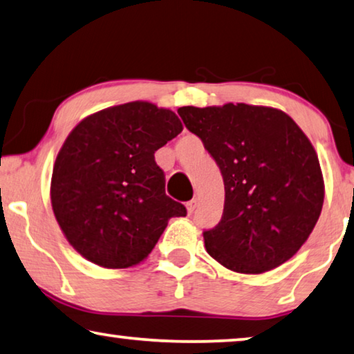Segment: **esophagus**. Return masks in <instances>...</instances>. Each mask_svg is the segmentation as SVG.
Listing matches in <instances>:
<instances>
[{
  "label": "esophagus",
  "mask_w": 354,
  "mask_h": 354,
  "mask_svg": "<svg viewBox=\"0 0 354 354\" xmlns=\"http://www.w3.org/2000/svg\"><path fill=\"white\" fill-rule=\"evenodd\" d=\"M196 207H197V198H192V201H189L186 203V208H187L189 213H192L194 210H196Z\"/></svg>",
  "instance_id": "esophagus-1"
}]
</instances>
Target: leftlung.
I'll list each match as a JSON object with an SVG mask.
<instances>
[{
    "label": "left lung",
    "instance_id": "obj_1",
    "mask_svg": "<svg viewBox=\"0 0 354 354\" xmlns=\"http://www.w3.org/2000/svg\"><path fill=\"white\" fill-rule=\"evenodd\" d=\"M178 113L225 183L221 220L203 231L207 252L243 274L270 271L295 255L324 202L319 160L305 133L271 107L187 106Z\"/></svg>",
    "mask_w": 354,
    "mask_h": 354
}]
</instances>
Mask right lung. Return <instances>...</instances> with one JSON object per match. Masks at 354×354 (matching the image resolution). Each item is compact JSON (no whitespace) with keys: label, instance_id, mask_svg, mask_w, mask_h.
<instances>
[{"label":"right lung","instance_id":"right-lung-1","mask_svg":"<svg viewBox=\"0 0 354 354\" xmlns=\"http://www.w3.org/2000/svg\"><path fill=\"white\" fill-rule=\"evenodd\" d=\"M183 131L175 112L128 102L84 118L57 153L54 215L80 255L99 266L129 268L156 247L168 220L186 207L165 194L157 149Z\"/></svg>","mask_w":354,"mask_h":354}]
</instances>
